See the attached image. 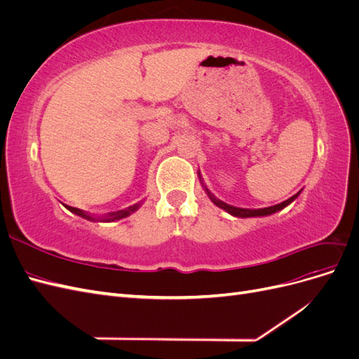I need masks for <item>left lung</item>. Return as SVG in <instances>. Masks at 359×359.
Instances as JSON below:
<instances>
[{
	"instance_id": "1",
	"label": "left lung",
	"mask_w": 359,
	"mask_h": 359,
	"mask_svg": "<svg viewBox=\"0 0 359 359\" xmlns=\"http://www.w3.org/2000/svg\"><path fill=\"white\" fill-rule=\"evenodd\" d=\"M208 191V190H206ZM299 193H297V194H293L292 198H289L287 201H285V202H281V203H277V205H274V206H268V208H260V210H247V208H236V206H232V205H227V203H224V202H222V201H219L217 199L212 193H210L208 191V196L211 198V201L219 206V208H222V210H224V211H227L229 214H232V215H235V217H260V215H269V214H274V212H277V211H280V210H283L285 206H287L293 199H295L297 196H298Z\"/></svg>"
}]
</instances>
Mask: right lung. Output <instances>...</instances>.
<instances>
[{
    "instance_id": "1",
    "label": "right lung",
    "mask_w": 359,
    "mask_h": 359,
    "mask_svg": "<svg viewBox=\"0 0 359 359\" xmlns=\"http://www.w3.org/2000/svg\"><path fill=\"white\" fill-rule=\"evenodd\" d=\"M66 206H67V210H70L72 212H74V214H78V215L83 217V219H86V220H103V222L119 220V219H123V217H127L130 212H133V211L137 208V205H133V206H130V208H127V210L116 211V212H111L109 215L106 217V219H94V217H91V215H88V214H85L83 211H81V210H78V208H73V206H69V205H66Z\"/></svg>"
}]
</instances>
